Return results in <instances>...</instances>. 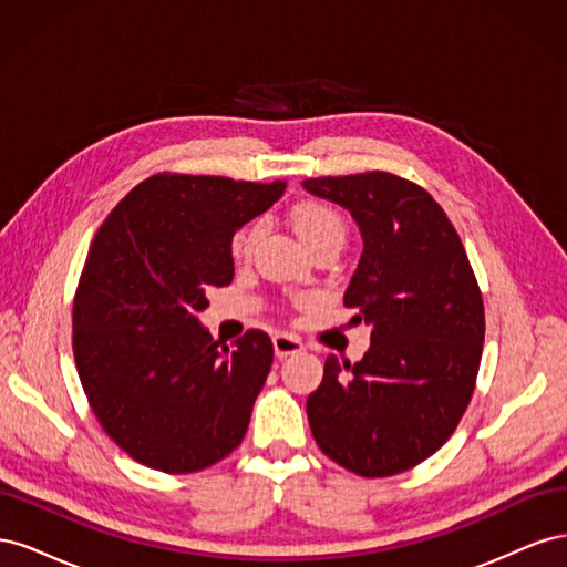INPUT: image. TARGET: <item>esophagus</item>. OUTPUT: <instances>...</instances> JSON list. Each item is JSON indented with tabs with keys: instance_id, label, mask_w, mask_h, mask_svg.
I'll return each mask as SVG.
<instances>
[{
	"instance_id": "1",
	"label": "esophagus",
	"mask_w": 567,
	"mask_h": 567,
	"mask_svg": "<svg viewBox=\"0 0 567 567\" xmlns=\"http://www.w3.org/2000/svg\"><path fill=\"white\" fill-rule=\"evenodd\" d=\"M274 342V352H277V357H288V354H298L302 352V340L293 333H277L271 338Z\"/></svg>"
}]
</instances>
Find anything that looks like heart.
I'll return each instance as SVG.
<instances>
[{
  "label": "heart",
  "instance_id": "heart-1",
  "mask_svg": "<svg viewBox=\"0 0 567 567\" xmlns=\"http://www.w3.org/2000/svg\"><path fill=\"white\" fill-rule=\"evenodd\" d=\"M290 225H293L300 241L307 250H315L319 246H342L348 236V225L342 215L333 205L323 200H302L293 210H290ZM257 236H260V225L250 221L244 229H238L231 238V255L236 260H246L252 252Z\"/></svg>",
  "mask_w": 567,
  "mask_h": 567
}]
</instances>
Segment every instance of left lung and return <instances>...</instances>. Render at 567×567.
<instances>
[{
    "mask_svg": "<svg viewBox=\"0 0 567 567\" xmlns=\"http://www.w3.org/2000/svg\"><path fill=\"white\" fill-rule=\"evenodd\" d=\"M348 208L364 250L346 290L371 326L362 362L326 357L307 398L319 450L362 477L419 466L452 437L483 357L485 305L461 238L419 184L381 173L305 179Z\"/></svg>",
    "mask_w": 567,
    "mask_h": 567,
    "instance_id": "left-lung-1",
    "label": "left lung"
}]
</instances>
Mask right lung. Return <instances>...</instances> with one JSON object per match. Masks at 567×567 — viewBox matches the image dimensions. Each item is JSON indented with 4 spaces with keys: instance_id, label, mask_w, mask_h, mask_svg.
Wrapping results in <instances>:
<instances>
[{
    "instance_id": "add662e5",
    "label": "right lung",
    "mask_w": 567,
    "mask_h": 567,
    "mask_svg": "<svg viewBox=\"0 0 567 567\" xmlns=\"http://www.w3.org/2000/svg\"><path fill=\"white\" fill-rule=\"evenodd\" d=\"M286 182L158 173L99 227L73 302V354L101 427L153 471L184 475L241 444L274 348L250 329L219 346L205 290L234 279L231 236Z\"/></svg>"
}]
</instances>
